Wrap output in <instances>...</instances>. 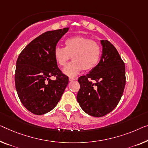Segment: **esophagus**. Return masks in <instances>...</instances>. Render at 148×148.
<instances>
[{
	"label": "esophagus",
	"mask_w": 148,
	"mask_h": 148,
	"mask_svg": "<svg viewBox=\"0 0 148 148\" xmlns=\"http://www.w3.org/2000/svg\"><path fill=\"white\" fill-rule=\"evenodd\" d=\"M76 80V79H75L74 78H72V77H69V81L70 82H72L73 80Z\"/></svg>",
	"instance_id": "34e87169"
}]
</instances>
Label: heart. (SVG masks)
Returning a JSON list of instances; mask_svg holds the SVG:
<instances>
[{"mask_svg":"<svg viewBox=\"0 0 148 148\" xmlns=\"http://www.w3.org/2000/svg\"><path fill=\"white\" fill-rule=\"evenodd\" d=\"M65 47L57 46L54 50V58L60 66H64L72 56V60L63 70L68 76H75L82 70H90L100 60L101 48L96 41L84 36L70 37L64 42Z\"/></svg>","mask_w":148,"mask_h":148,"instance_id":"heart-1","label":"heart"}]
</instances>
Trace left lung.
I'll use <instances>...</instances> for the list:
<instances>
[{"label": "left lung", "instance_id": "left-lung-1", "mask_svg": "<svg viewBox=\"0 0 148 148\" xmlns=\"http://www.w3.org/2000/svg\"><path fill=\"white\" fill-rule=\"evenodd\" d=\"M101 44L100 62L78 80L80 88L77 101L86 113L94 117L106 115L115 108L125 85V64L116 48L108 40H101Z\"/></svg>", "mask_w": 148, "mask_h": 148}]
</instances>
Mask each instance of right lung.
Here are the masks:
<instances>
[{"mask_svg": "<svg viewBox=\"0 0 148 148\" xmlns=\"http://www.w3.org/2000/svg\"><path fill=\"white\" fill-rule=\"evenodd\" d=\"M69 28L47 31L24 48L18 57L15 86L21 102L28 111L42 115L60 101L68 84V77L59 69L54 50ZM55 76L52 81L50 77Z\"/></svg>", "mask_w": 148, "mask_h": 148, "instance_id": "add662e5", "label": "right lung"}]
</instances>
